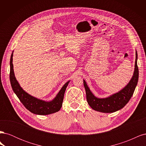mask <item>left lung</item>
<instances>
[{"mask_svg":"<svg viewBox=\"0 0 146 146\" xmlns=\"http://www.w3.org/2000/svg\"><path fill=\"white\" fill-rule=\"evenodd\" d=\"M138 54L136 51V60L133 76L127 86L122 90L106 98H98L92 93L86 82L83 80L86 99L90 107L96 111L102 113H113L124 107L133 96L139 77V70L137 65Z\"/></svg>","mask_w":146,"mask_h":146,"instance_id":"left-lung-1","label":"left lung"}]
</instances>
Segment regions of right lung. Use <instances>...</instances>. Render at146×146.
<instances>
[{"label":"right lung","instance_id":"add662e5","mask_svg":"<svg viewBox=\"0 0 146 146\" xmlns=\"http://www.w3.org/2000/svg\"><path fill=\"white\" fill-rule=\"evenodd\" d=\"M13 52H12L10 58V80L12 89L21 103L30 112L39 115H47L58 111L62 107L64 92L69 81L64 84L55 98L52 101L46 102L34 98L24 91L19 85L18 82L17 81L13 69Z\"/></svg>","mask_w":146,"mask_h":146}]
</instances>
